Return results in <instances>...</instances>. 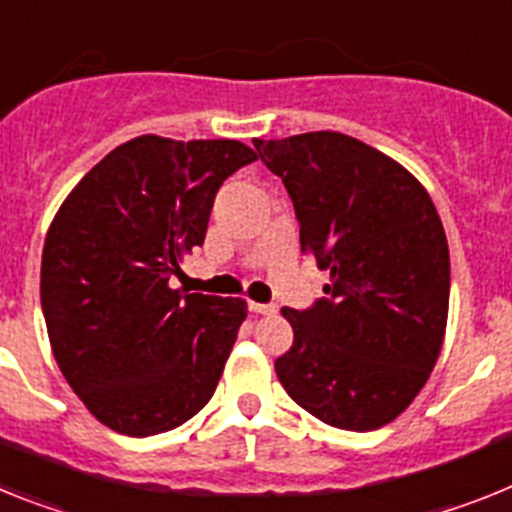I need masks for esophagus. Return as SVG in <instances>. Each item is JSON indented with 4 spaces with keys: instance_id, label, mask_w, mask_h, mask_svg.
<instances>
[{
    "instance_id": "34e87169",
    "label": "esophagus",
    "mask_w": 512,
    "mask_h": 512,
    "mask_svg": "<svg viewBox=\"0 0 512 512\" xmlns=\"http://www.w3.org/2000/svg\"><path fill=\"white\" fill-rule=\"evenodd\" d=\"M248 310H251V313H259V316H272V313H277V305H272V303H248Z\"/></svg>"
}]
</instances>
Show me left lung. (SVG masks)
I'll use <instances>...</instances> for the list:
<instances>
[{
	"instance_id": "1",
	"label": "left lung",
	"mask_w": 512,
	"mask_h": 512,
	"mask_svg": "<svg viewBox=\"0 0 512 512\" xmlns=\"http://www.w3.org/2000/svg\"><path fill=\"white\" fill-rule=\"evenodd\" d=\"M253 144L295 204L303 253L331 272L326 298L282 310L295 339L274 362L279 383L326 425L378 430L443 347L451 256L438 209L404 165L339 131Z\"/></svg>"
}]
</instances>
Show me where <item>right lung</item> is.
Here are the masks:
<instances>
[{
	"instance_id": "add662e5",
	"label": "right lung",
	"mask_w": 512,
	"mask_h": 512,
	"mask_svg": "<svg viewBox=\"0 0 512 512\" xmlns=\"http://www.w3.org/2000/svg\"><path fill=\"white\" fill-rule=\"evenodd\" d=\"M256 152L235 139H129L72 189L43 243L41 305L72 391L131 438L212 399L246 300L170 287L202 246L214 196Z\"/></svg>"
}]
</instances>
